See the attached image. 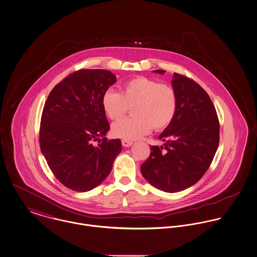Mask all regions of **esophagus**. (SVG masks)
<instances>
[{"label":"esophagus","mask_w":257,"mask_h":257,"mask_svg":"<svg viewBox=\"0 0 257 257\" xmlns=\"http://www.w3.org/2000/svg\"><path fill=\"white\" fill-rule=\"evenodd\" d=\"M121 142H122V146H123V147H126V148L133 145L132 141H128V140H122Z\"/></svg>","instance_id":"esophagus-1"}]
</instances>
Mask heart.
I'll return each instance as SVG.
<instances>
[{"mask_svg":"<svg viewBox=\"0 0 257 257\" xmlns=\"http://www.w3.org/2000/svg\"><path fill=\"white\" fill-rule=\"evenodd\" d=\"M101 105L111 120L122 118L132 107V117L115 122V137L133 141L148 134L153 128L162 131L170 126L177 110V95L174 88L147 77H135L124 82L119 92L104 91Z\"/></svg>","mask_w":257,"mask_h":257,"instance_id":"1","label":"heart"}]
</instances>
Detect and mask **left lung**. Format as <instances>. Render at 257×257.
<instances>
[{
  "label": "left lung",
  "instance_id": "obj_1",
  "mask_svg": "<svg viewBox=\"0 0 257 257\" xmlns=\"http://www.w3.org/2000/svg\"><path fill=\"white\" fill-rule=\"evenodd\" d=\"M171 85L176 114L159 137L164 146L151 147L141 172L154 187L174 193L194 185L209 169L219 146L220 124L211 98L196 82L174 73Z\"/></svg>",
  "mask_w": 257,
  "mask_h": 257
}]
</instances>
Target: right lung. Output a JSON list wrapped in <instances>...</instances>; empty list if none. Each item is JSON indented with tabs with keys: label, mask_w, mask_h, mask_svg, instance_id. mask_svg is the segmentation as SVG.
Returning a JSON list of instances; mask_svg holds the SVG:
<instances>
[{
	"label": "right lung",
	"mask_w": 257,
	"mask_h": 257,
	"mask_svg": "<svg viewBox=\"0 0 257 257\" xmlns=\"http://www.w3.org/2000/svg\"><path fill=\"white\" fill-rule=\"evenodd\" d=\"M115 82L110 71L79 70L54 86L44 104L41 153L58 180L72 190L99 185L121 152L119 139L105 138L110 126L101 105L102 94Z\"/></svg>",
	"instance_id": "obj_1"
}]
</instances>
